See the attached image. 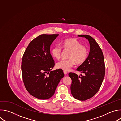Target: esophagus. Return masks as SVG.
Returning <instances> with one entry per match:
<instances>
[{"mask_svg":"<svg viewBox=\"0 0 121 121\" xmlns=\"http://www.w3.org/2000/svg\"><path fill=\"white\" fill-rule=\"evenodd\" d=\"M64 74H65V75H66V74H67V71H64Z\"/></svg>","mask_w":121,"mask_h":121,"instance_id":"34e87169","label":"esophagus"}]
</instances>
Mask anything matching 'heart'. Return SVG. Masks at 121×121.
<instances>
[{"label": "heart", "mask_w": 121, "mask_h": 121, "mask_svg": "<svg viewBox=\"0 0 121 121\" xmlns=\"http://www.w3.org/2000/svg\"><path fill=\"white\" fill-rule=\"evenodd\" d=\"M62 47L65 50H69L71 52L69 55L68 60H62L56 64L58 69L67 71H69L76 63L78 65L83 64L86 60L88 56V49L82 45V43L74 38H69L64 40L61 43ZM63 53L62 47L58 45L54 46L51 50L52 56L59 59Z\"/></svg>", "instance_id": "heart-1"}]
</instances>
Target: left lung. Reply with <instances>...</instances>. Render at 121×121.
Returning a JSON list of instances; mask_svg holds the SVG:
<instances>
[{"label":"left lung","mask_w":121,"mask_h":121,"mask_svg":"<svg viewBox=\"0 0 121 121\" xmlns=\"http://www.w3.org/2000/svg\"><path fill=\"white\" fill-rule=\"evenodd\" d=\"M89 41L90 49L86 61L76 70L85 74L78 76L69 73L72 79L70 89L73 96L80 101H85L93 97L99 91L105 75V64L103 52L95 40L91 36L78 35Z\"/></svg>","instance_id":"1"}]
</instances>
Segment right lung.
Wrapping results in <instances>:
<instances>
[{"mask_svg":"<svg viewBox=\"0 0 121 121\" xmlns=\"http://www.w3.org/2000/svg\"><path fill=\"white\" fill-rule=\"evenodd\" d=\"M58 34H42L34 38L25 50L21 71L28 92L39 99L50 98L64 76L60 69L51 71L55 61L50 54V46Z\"/></svg>","mask_w":121,"mask_h":121,"instance_id":"add662e5","label":"right lung"}]
</instances>
